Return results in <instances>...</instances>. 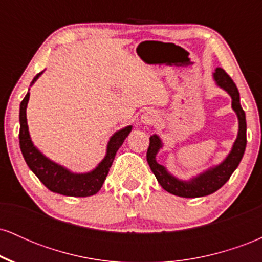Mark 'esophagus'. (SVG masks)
Here are the masks:
<instances>
[{
	"instance_id": "34e87169",
	"label": "esophagus",
	"mask_w": 262,
	"mask_h": 262,
	"mask_svg": "<svg viewBox=\"0 0 262 262\" xmlns=\"http://www.w3.org/2000/svg\"><path fill=\"white\" fill-rule=\"evenodd\" d=\"M158 121V114H156L154 111H146L145 113L141 116V122L144 124H152Z\"/></svg>"
}]
</instances>
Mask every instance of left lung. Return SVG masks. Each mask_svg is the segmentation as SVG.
<instances>
[{"mask_svg": "<svg viewBox=\"0 0 262 262\" xmlns=\"http://www.w3.org/2000/svg\"><path fill=\"white\" fill-rule=\"evenodd\" d=\"M213 77L221 89L229 93L231 97V108L236 113L237 121H239V132H237V137L234 141L233 148L221 164L214 167H210L200 175L192 177L188 181H182V180L171 175L169 171L156 161V155H158L159 150L162 148V143L159 135L154 134L150 137V144L148 152H146V160H148L150 169L154 172L161 187L175 196L197 198L208 196L213 192L218 191L230 179L231 173L235 171L237 165L242 161L243 155H244L246 148V119L244 110L240 104L239 91H237L234 81L222 68L215 69Z\"/></svg>", "mask_w": 262, "mask_h": 262, "instance_id": "obj_1", "label": "left lung"}]
</instances>
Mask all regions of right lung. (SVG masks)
Masks as SVG:
<instances>
[{
  "label": "right lung",
  "instance_id": "obj_1",
  "mask_svg": "<svg viewBox=\"0 0 262 262\" xmlns=\"http://www.w3.org/2000/svg\"><path fill=\"white\" fill-rule=\"evenodd\" d=\"M41 74H43V71L33 79L31 86L38 80V77ZM28 101L29 92L20 102L19 107V146L29 169L35 173V176L40 180V182L45 187L52 192H55V193L71 197H89L97 193L103 185L104 180H106L108 171L112 166L114 156L122 146L123 141L132 132V125H128V127L116 132L111 137L107 145L106 156L96 169L86 173H74L61 165L48 159L34 146L31 135H29L28 124H27L26 112Z\"/></svg>",
  "mask_w": 262,
  "mask_h": 262
}]
</instances>
